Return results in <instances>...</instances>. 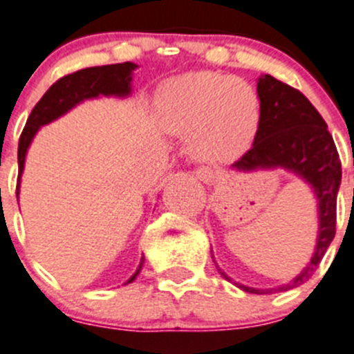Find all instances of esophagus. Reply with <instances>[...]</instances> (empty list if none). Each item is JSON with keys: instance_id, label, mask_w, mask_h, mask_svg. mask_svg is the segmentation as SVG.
Listing matches in <instances>:
<instances>
[{"instance_id": "obj_1", "label": "esophagus", "mask_w": 354, "mask_h": 354, "mask_svg": "<svg viewBox=\"0 0 354 354\" xmlns=\"http://www.w3.org/2000/svg\"><path fill=\"white\" fill-rule=\"evenodd\" d=\"M196 177L201 180V183L210 184V183H214V179H215V171L208 167H200L196 170Z\"/></svg>"}]
</instances>
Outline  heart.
Returning <instances> with one entry per match:
<instances>
[{"label": "heart", "mask_w": 354, "mask_h": 354, "mask_svg": "<svg viewBox=\"0 0 354 354\" xmlns=\"http://www.w3.org/2000/svg\"><path fill=\"white\" fill-rule=\"evenodd\" d=\"M158 104L165 129L191 133V151L208 163H224L243 153L261 120L259 97L247 82L210 71L170 80Z\"/></svg>", "instance_id": "b5f03b06"}]
</instances>
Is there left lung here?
Wrapping results in <instances>:
<instances>
[{
	"instance_id": "8db88e82",
	"label": "left lung",
	"mask_w": 354,
	"mask_h": 354,
	"mask_svg": "<svg viewBox=\"0 0 354 354\" xmlns=\"http://www.w3.org/2000/svg\"><path fill=\"white\" fill-rule=\"evenodd\" d=\"M261 120L250 149L233 168L240 171L285 168L309 184L318 200V236L311 261L288 283L274 288H252L234 283L248 294L287 292L309 280L335 236V208L341 186V160L326 123L299 90L264 74L257 82ZM214 257V255H212ZM218 268V266H217ZM227 281H233L218 269Z\"/></svg>"
}]
</instances>
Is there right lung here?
Segmentation results:
<instances>
[{
	"label": "right lung",
	"mask_w": 354,
	"mask_h": 354,
	"mask_svg": "<svg viewBox=\"0 0 354 354\" xmlns=\"http://www.w3.org/2000/svg\"><path fill=\"white\" fill-rule=\"evenodd\" d=\"M137 69V64L123 62L111 64V66L86 67V69L76 71L73 74H67L59 82L53 83L45 95L41 97L35 109L31 111L28 118V123L24 127L22 136L19 140V179H17V200H19L20 177H22L24 165H26V154L32 139L41 129L43 124L52 123L57 118L64 116L67 111L78 106L80 102L86 99H97L99 95L104 97H129L132 93V74ZM144 257L140 259V264L133 276L127 283H132L136 276L142 269Z\"/></svg>",
	"instance_id": "obj_1"
}]
</instances>
